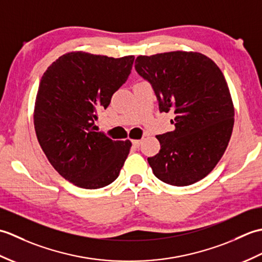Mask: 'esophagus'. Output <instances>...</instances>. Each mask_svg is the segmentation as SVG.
<instances>
[{"mask_svg":"<svg viewBox=\"0 0 262 262\" xmlns=\"http://www.w3.org/2000/svg\"><path fill=\"white\" fill-rule=\"evenodd\" d=\"M133 143V145H134L135 147H138L141 145V143H142V141H140V140H135V141H133L132 142Z\"/></svg>","mask_w":262,"mask_h":262,"instance_id":"esophagus-1","label":"esophagus"}]
</instances>
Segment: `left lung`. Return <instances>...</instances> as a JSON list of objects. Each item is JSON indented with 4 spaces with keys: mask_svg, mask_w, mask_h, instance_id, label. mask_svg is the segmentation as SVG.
Wrapping results in <instances>:
<instances>
[{
    "mask_svg": "<svg viewBox=\"0 0 262 262\" xmlns=\"http://www.w3.org/2000/svg\"><path fill=\"white\" fill-rule=\"evenodd\" d=\"M135 70L152 85L161 113L172 111L173 132L158 135L148 158L154 176L183 187L204 179L229 145L234 108L225 77L213 60L193 52L138 56Z\"/></svg>",
    "mask_w": 262,
    "mask_h": 262,
    "instance_id": "1",
    "label": "left lung"
}]
</instances>
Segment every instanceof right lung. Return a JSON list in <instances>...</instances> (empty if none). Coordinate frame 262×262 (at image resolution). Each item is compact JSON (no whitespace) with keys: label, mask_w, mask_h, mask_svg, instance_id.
Listing matches in <instances>:
<instances>
[{"label":"right lung","mask_w":262,"mask_h":262,"mask_svg":"<svg viewBox=\"0 0 262 262\" xmlns=\"http://www.w3.org/2000/svg\"><path fill=\"white\" fill-rule=\"evenodd\" d=\"M134 56L65 54L39 83L33 122L43 153L64 179L84 189L110 185L119 176L129 141L94 132V119L129 76Z\"/></svg>","instance_id":"obj_1"}]
</instances>
